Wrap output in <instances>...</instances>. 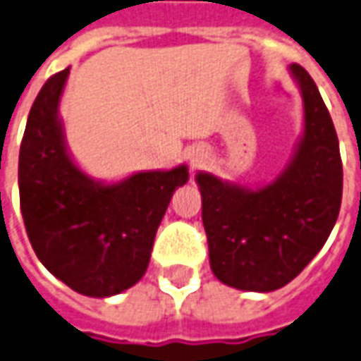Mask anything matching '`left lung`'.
<instances>
[{
  "label": "left lung",
  "instance_id": "1",
  "mask_svg": "<svg viewBox=\"0 0 361 361\" xmlns=\"http://www.w3.org/2000/svg\"><path fill=\"white\" fill-rule=\"evenodd\" d=\"M304 105V128L276 180L248 188L199 172L210 268L233 289L285 287L322 250L343 199V164L329 111L302 66L290 65Z\"/></svg>",
  "mask_w": 361,
  "mask_h": 361
}]
</instances>
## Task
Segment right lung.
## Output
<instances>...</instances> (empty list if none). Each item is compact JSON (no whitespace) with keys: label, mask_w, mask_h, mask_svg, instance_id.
I'll return each mask as SVG.
<instances>
[{"label":"right lung","mask_w":361,"mask_h":361,"mask_svg":"<svg viewBox=\"0 0 361 361\" xmlns=\"http://www.w3.org/2000/svg\"><path fill=\"white\" fill-rule=\"evenodd\" d=\"M68 72L45 82L28 114L18 154L20 210L39 262L80 295L106 298L145 276L157 229L189 170H147L114 183L87 176L68 153L59 116Z\"/></svg>","instance_id":"add662e5"}]
</instances>
